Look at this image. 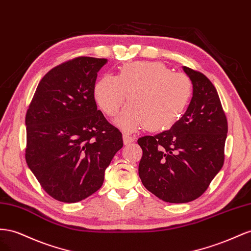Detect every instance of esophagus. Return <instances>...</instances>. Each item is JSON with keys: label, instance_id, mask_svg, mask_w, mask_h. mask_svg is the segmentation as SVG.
<instances>
[{"label": "esophagus", "instance_id": "obj_1", "mask_svg": "<svg viewBox=\"0 0 251 251\" xmlns=\"http://www.w3.org/2000/svg\"><path fill=\"white\" fill-rule=\"evenodd\" d=\"M123 141H124V144L127 145V144H130V143H132L134 141V139L131 137V135L124 133L123 134Z\"/></svg>", "mask_w": 251, "mask_h": 251}]
</instances>
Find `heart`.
<instances>
[{
    "mask_svg": "<svg viewBox=\"0 0 251 251\" xmlns=\"http://www.w3.org/2000/svg\"><path fill=\"white\" fill-rule=\"evenodd\" d=\"M193 92L191 78L173 73L157 62H131L122 65L117 75H105L96 83L94 96L105 114H117L128 105L117 123L132 131L146 126L149 130L170 127L181 117Z\"/></svg>",
    "mask_w": 251,
    "mask_h": 251,
    "instance_id": "heart-1",
    "label": "heart"
}]
</instances>
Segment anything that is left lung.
<instances>
[{
  "mask_svg": "<svg viewBox=\"0 0 251 251\" xmlns=\"http://www.w3.org/2000/svg\"><path fill=\"white\" fill-rule=\"evenodd\" d=\"M193 95L184 116L169 130L138 140L139 176L145 188L169 203L201 197L223 167L228 125L218 91L205 75L183 67Z\"/></svg>",
  "mask_w": 251,
  "mask_h": 251,
  "instance_id": "left-lung-1",
  "label": "left lung"
}]
</instances>
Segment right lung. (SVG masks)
<instances>
[{"label":"right lung","mask_w":251,"mask_h":251,"mask_svg":"<svg viewBox=\"0 0 251 251\" xmlns=\"http://www.w3.org/2000/svg\"><path fill=\"white\" fill-rule=\"evenodd\" d=\"M106 59L77 56L40 81L25 118V159L56 201L75 203L98 191L123 138L98 110L94 89Z\"/></svg>","instance_id":"1"}]
</instances>
